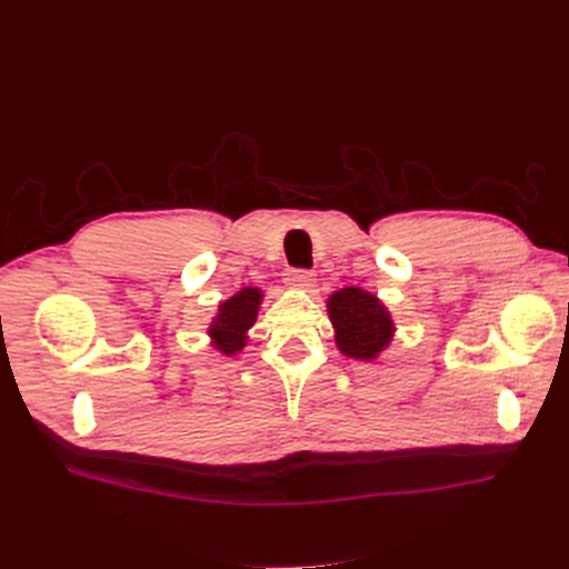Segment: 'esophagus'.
I'll use <instances>...</instances> for the list:
<instances>
[{
  "label": "esophagus",
  "instance_id": "esophagus-1",
  "mask_svg": "<svg viewBox=\"0 0 569 569\" xmlns=\"http://www.w3.org/2000/svg\"><path fill=\"white\" fill-rule=\"evenodd\" d=\"M286 283L295 290H311L316 286V274L307 272V269H288Z\"/></svg>",
  "mask_w": 569,
  "mask_h": 569
}]
</instances>
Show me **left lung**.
Masks as SVG:
<instances>
[{
  "mask_svg": "<svg viewBox=\"0 0 569 569\" xmlns=\"http://www.w3.org/2000/svg\"><path fill=\"white\" fill-rule=\"evenodd\" d=\"M327 316L335 327L337 348L360 362H376L390 348L397 325L378 295L346 286L327 297Z\"/></svg>",
  "mask_w": 569,
  "mask_h": 569,
  "instance_id": "8db88e82",
  "label": "left lung"
}]
</instances>
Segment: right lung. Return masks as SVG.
<instances>
[{"mask_svg":"<svg viewBox=\"0 0 569 569\" xmlns=\"http://www.w3.org/2000/svg\"><path fill=\"white\" fill-rule=\"evenodd\" d=\"M262 297L264 292L260 288L247 286L219 302V309L207 327L209 346L226 357L242 352L249 343V330L258 320Z\"/></svg>","mask_w":569,"mask_h":569,"instance_id":"right-lung-1","label":"right lung"}]
</instances>
